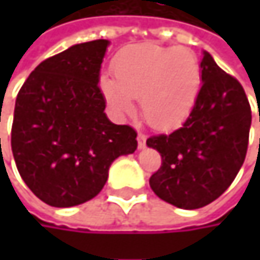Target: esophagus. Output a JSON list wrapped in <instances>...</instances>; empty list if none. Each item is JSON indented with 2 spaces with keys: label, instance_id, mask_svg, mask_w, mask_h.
Segmentation results:
<instances>
[{
  "label": "esophagus",
  "instance_id": "1",
  "mask_svg": "<svg viewBox=\"0 0 260 260\" xmlns=\"http://www.w3.org/2000/svg\"><path fill=\"white\" fill-rule=\"evenodd\" d=\"M146 135L143 134V132H138V135H137V141H138V149H144V146H146Z\"/></svg>",
  "mask_w": 260,
  "mask_h": 260
}]
</instances>
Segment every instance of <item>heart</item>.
I'll return each mask as SVG.
<instances>
[{
    "label": "heart",
    "instance_id": "b5f03b06",
    "mask_svg": "<svg viewBox=\"0 0 260 260\" xmlns=\"http://www.w3.org/2000/svg\"><path fill=\"white\" fill-rule=\"evenodd\" d=\"M113 77L99 85L119 116L134 113V101L149 125L170 129L191 113L202 87V69L194 51L179 46L138 43L122 49L113 61Z\"/></svg>",
    "mask_w": 260,
    "mask_h": 260
}]
</instances>
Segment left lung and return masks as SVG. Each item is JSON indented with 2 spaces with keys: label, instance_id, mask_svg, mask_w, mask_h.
<instances>
[{
  "label": "left lung",
  "instance_id": "obj_1",
  "mask_svg": "<svg viewBox=\"0 0 260 260\" xmlns=\"http://www.w3.org/2000/svg\"><path fill=\"white\" fill-rule=\"evenodd\" d=\"M202 87L179 129L147 138L161 153L150 176L153 192L182 209H197L218 199L244 164L251 108L239 81L203 52Z\"/></svg>",
  "mask_w": 260,
  "mask_h": 260
}]
</instances>
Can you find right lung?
Wrapping results in <instances>:
<instances>
[{"mask_svg":"<svg viewBox=\"0 0 260 260\" xmlns=\"http://www.w3.org/2000/svg\"><path fill=\"white\" fill-rule=\"evenodd\" d=\"M108 40L74 45L42 61L21 87L12 152L26 186L46 205L69 208L96 197L111 162L134 153L137 132L108 120L99 88Z\"/></svg>","mask_w":260,"mask_h":260,"instance_id":"right-lung-1","label":"right lung"}]
</instances>
